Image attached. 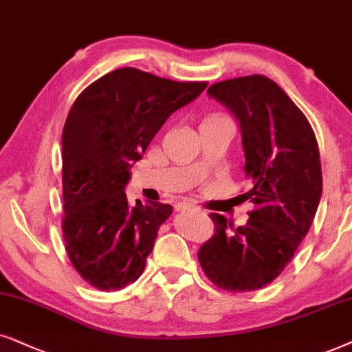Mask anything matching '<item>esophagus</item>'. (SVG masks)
<instances>
[{
  "label": "esophagus",
  "mask_w": 352,
  "mask_h": 352,
  "mask_svg": "<svg viewBox=\"0 0 352 352\" xmlns=\"http://www.w3.org/2000/svg\"><path fill=\"white\" fill-rule=\"evenodd\" d=\"M190 209H196V206L193 203H186V201H184V203H179L175 206L177 212H185V210H190Z\"/></svg>",
  "instance_id": "34e87169"
}]
</instances>
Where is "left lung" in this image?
<instances>
[{
  "label": "left lung",
  "mask_w": 352,
  "mask_h": 352,
  "mask_svg": "<svg viewBox=\"0 0 352 352\" xmlns=\"http://www.w3.org/2000/svg\"><path fill=\"white\" fill-rule=\"evenodd\" d=\"M208 95L227 107L241 132L254 206L243 227L210 214L215 235L198 252L204 274L232 293L254 292L282 274L311 228L322 198L314 130L289 96L264 75L214 83Z\"/></svg>",
  "instance_id": "1"
}]
</instances>
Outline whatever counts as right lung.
<instances>
[{"instance_id":"add662e5","label":"right lung","mask_w":352,"mask_h":352,"mask_svg":"<svg viewBox=\"0 0 352 352\" xmlns=\"http://www.w3.org/2000/svg\"><path fill=\"white\" fill-rule=\"evenodd\" d=\"M206 82H173L133 67L102 75L70 107L63 132V233L75 269L91 287L116 292L137 282L172 206L130 204V168Z\"/></svg>"}]
</instances>
